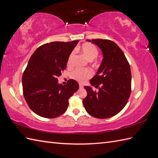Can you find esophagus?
Masks as SVG:
<instances>
[{
    "label": "esophagus",
    "mask_w": 158,
    "mask_h": 158,
    "mask_svg": "<svg viewBox=\"0 0 158 158\" xmlns=\"http://www.w3.org/2000/svg\"><path fill=\"white\" fill-rule=\"evenodd\" d=\"M79 88H80V89L83 88V85L82 84H79Z\"/></svg>",
    "instance_id": "obj_1"
}]
</instances>
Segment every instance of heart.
Instances as JSON below:
<instances>
[{
	"label": "heart",
	"mask_w": 158,
	"mask_h": 158,
	"mask_svg": "<svg viewBox=\"0 0 158 158\" xmlns=\"http://www.w3.org/2000/svg\"><path fill=\"white\" fill-rule=\"evenodd\" d=\"M80 51L89 60H93L95 59L98 54V49L96 48V46L91 44V43H84L81 48H80ZM74 58H75V53L73 52L70 53L68 62H67V65L70 66L73 64V62ZM92 75V73L89 69H77L71 73V78L76 80L80 83H84L87 80L89 79Z\"/></svg>",
	"instance_id": "obj_1"
}]
</instances>
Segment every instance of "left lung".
I'll return each instance as SVG.
<instances>
[{"label":"left lung","mask_w":158,"mask_h":158,"mask_svg":"<svg viewBox=\"0 0 158 158\" xmlns=\"http://www.w3.org/2000/svg\"><path fill=\"white\" fill-rule=\"evenodd\" d=\"M101 50L103 59L90 84L98 88L94 92L90 86H84L88 95L83 100L85 110L96 118L115 116L127 104L131 93L130 67L122 50L115 42L107 39L87 40Z\"/></svg>","instance_id":"left-lung-1"}]
</instances>
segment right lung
<instances>
[{"instance_id":"right-lung-1","label":"right lung","mask_w":158,"mask_h":158,"mask_svg":"<svg viewBox=\"0 0 158 158\" xmlns=\"http://www.w3.org/2000/svg\"><path fill=\"white\" fill-rule=\"evenodd\" d=\"M79 40L52 42L40 46L30 58L22 76L23 94L33 112L45 118L64 113L69 99L79 89V83L70 79L66 85L58 77L66 69L69 57Z\"/></svg>"}]
</instances>
